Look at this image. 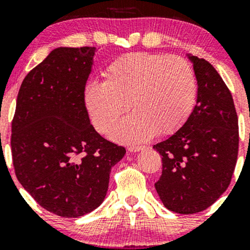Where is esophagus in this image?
Here are the masks:
<instances>
[{"instance_id":"obj_1","label":"esophagus","mask_w":250,"mask_h":250,"mask_svg":"<svg viewBox=\"0 0 250 250\" xmlns=\"http://www.w3.org/2000/svg\"><path fill=\"white\" fill-rule=\"evenodd\" d=\"M143 149H145L143 146H130V147L128 148V150L130 151V153H137V151L143 150Z\"/></svg>"}]
</instances>
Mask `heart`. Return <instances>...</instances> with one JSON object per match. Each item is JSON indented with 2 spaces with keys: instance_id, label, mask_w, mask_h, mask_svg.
<instances>
[{
  "instance_id": "heart-1",
  "label": "heart",
  "mask_w": 250,
  "mask_h": 250,
  "mask_svg": "<svg viewBox=\"0 0 250 250\" xmlns=\"http://www.w3.org/2000/svg\"><path fill=\"white\" fill-rule=\"evenodd\" d=\"M103 82H89L83 101L94 127L108 134L129 104L134 109L111 134L121 142H142L156 133L170 135L185 125L196 99L190 63L179 56L130 53L103 70Z\"/></svg>"
}]
</instances>
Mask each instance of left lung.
Returning a JSON list of instances; mask_svg holds the SVG:
<instances>
[{
	"mask_svg": "<svg viewBox=\"0 0 250 250\" xmlns=\"http://www.w3.org/2000/svg\"><path fill=\"white\" fill-rule=\"evenodd\" d=\"M197 99L188 120L154 146L162 156L155 183L165 207L179 214L205 210L226 191L239 151V121L230 91L208 61L188 54Z\"/></svg>",
	"mask_w": 250,
	"mask_h": 250,
	"instance_id": "1",
	"label": "left lung"
}]
</instances>
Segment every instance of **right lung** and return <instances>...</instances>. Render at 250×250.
Wrapping results in <instances>:
<instances>
[{
  "label": "right lung",
  "mask_w": 250,
  "mask_h": 250,
  "mask_svg": "<svg viewBox=\"0 0 250 250\" xmlns=\"http://www.w3.org/2000/svg\"><path fill=\"white\" fill-rule=\"evenodd\" d=\"M95 47L54 49L22 82L11 123L17 180L41 207L80 217L104 200L125 149L90 125L83 90Z\"/></svg>",
  "instance_id": "right-lung-1"
}]
</instances>
